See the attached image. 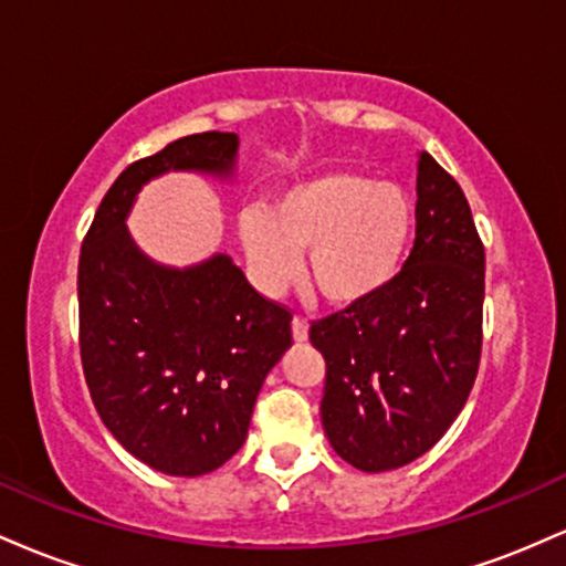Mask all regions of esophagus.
Masks as SVG:
<instances>
[{"mask_svg": "<svg viewBox=\"0 0 566 566\" xmlns=\"http://www.w3.org/2000/svg\"><path fill=\"white\" fill-rule=\"evenodd\" d=\"M292 337H295V343L308 340V322L301 319V316H295V319H292Z\"/></svg>", "mask_w": 566, "mask_h": 566, "instance_id": "34e87169", "label": "esophagus"}]
</instances>
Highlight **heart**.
Instances as JSON below:
<instances>
[{"label": "heart", "instance_id": "b5f03b06", "mask_svg": "<svg viewBox=\"0 0 566 566\" xmlns=\"http://www.w3.org/2000/svg\"><path fill=\"white\" fill-rule=\"evenodd\" d=\"M415 237V201L399 184L367 175L327 172L290 186L269 212L244 210L239 239L252 274L265 290H279L297 274L327 303H367L394 282Z\"/></svg>", "mask_w": 566, "mask_h": 566}]
</instances>
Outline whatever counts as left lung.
<instances>
[{
	"mask_svg": "<svg viewBox=\"0 0 566 566\" xmlns=\"http://www.w3.org/2000/svg\"><path fill=\"white\" fill-rule=\"evenodd\" d=\"M415 220L412 252L394 282L308 333L327 361L324 433L367 473L431 450L469 401L482 359L484 244L463 188L426 151Z\"/></svg>",
	"mask_w": 566,
	"mask_h": 566,
	"instance_id": "left-lung-1",
	"label": "left lung"
}]
</instances>
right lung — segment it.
<instances>
[{"label":"right lung","mask_w":566,"mask_h":566,"mask_svg":"<svg viewBox=\"0 0 566 566\" xmlns=\"http://www.w3.org/2000/svg\"><path fill=\"white\" fill-rule=\"evenodd\" d=\"M237 148L233 133H197L133 161L80 252V350L93 405L127 452L170 476H201L239 452L265 375L292 346V314L229 255L184 271L148 261L125 218L151 178L229 175Z\"/></svg>","instance_id":"add662e5"}]
</instances>
